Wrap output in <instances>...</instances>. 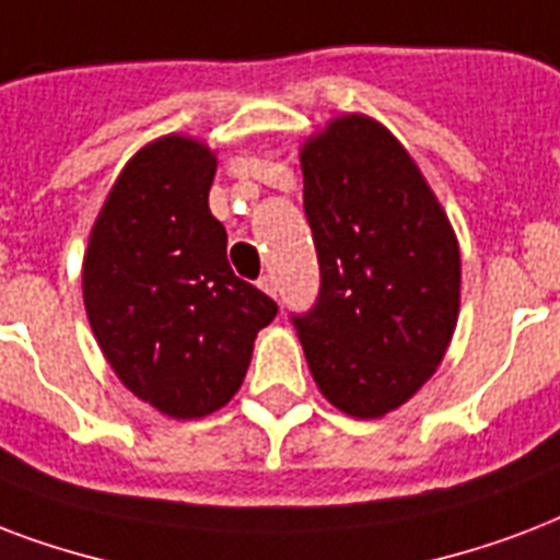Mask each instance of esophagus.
I'll list each match as a JSON object with an SVG mask.
<instances>
[{
  "label": "esophagus",
  "instance_id": "obj_1",
  "mask_svg": "<svg viewBox=\"0 0 560 560\" xmlns=\"http://www.w3.org/2000/svg\"><path fill=\"white\" fill-rule=\"evenodd\" d=\"M259 289H262L266 294H271V298H277V283H275V277H271V275L259 277Z\"/></svg>",
  "mask_w": 560,
  "mask_h": 560
}]
</instances>
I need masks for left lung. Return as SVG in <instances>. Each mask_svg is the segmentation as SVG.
<instances>
[{"mask_svg": "<svg viewBox=\"0 0 560 560\" xmlns=\"http://www.w3.org/2000/svg\"><path fill=\"white\" fill-rule=\"evenodd\" d=\"M303 212L318 250L312 310L292 312L320 394L383 418L435 374L458 318L456 233L400 142L341 116L301 151Z\"/></svg>", "mask_w": 560, "mask_h": 560, "instance_id": "1", "label": "left lung"}]
</instances>
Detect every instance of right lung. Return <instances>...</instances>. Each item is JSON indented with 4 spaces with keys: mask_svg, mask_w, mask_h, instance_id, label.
Listing matches in <instances>:
<instances>
[{
    "mask_svg": "<svg viewBox=\"0 0 560 560\" xmlns=\"http://www.w3.org/2000/svg\"><path fill=\"white\" fill-rule=\"evenodd\" d=\"M215 158L186 137L151 142L107 195L84 257V306L116 376L172 418L240 392L277 303L233 275L210 212Z\"/></svg>",
    "mask_w": 560,
    "mask_h": 560,
    "instance_id": "right-lung-1",
    "label": "right lung"
}]
</instances>
